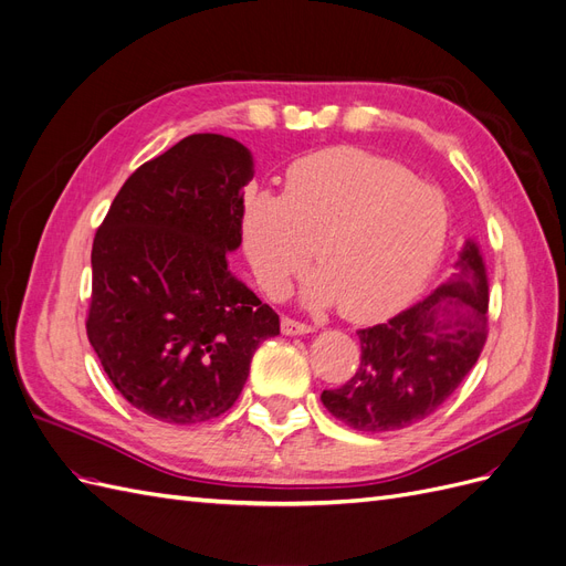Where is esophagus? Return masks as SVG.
Here are the masks:
<instances>
[{
  "mask_svg": "<svg viewBox=\"0 0 566 566\" xmlns=\"http://www.w3.org/2000/svg\"><path fill=\"white\" fill-rule=\"evenodd\" d=\"M313 332V326L298 322V319H291V317H282V334L284 336H303Z\"/></svg>",
  "mask_w": 566,
  "mask_h": 566,
  "instance_id": "obj_1",
  "label": "esophagus"
}]
</instances>
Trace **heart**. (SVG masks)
Listing matches in <instances>:
<instances>
[{"label": "heart", "mask_w": 566, "mask_h": 566, "mask_svg": "<svg viewBox=\"0 0 566 566\" xmlns=\"http://www.w3.org/2000/svg\"><path fill=\"white\" fill-rule=\"evenodd\" d=\"M449 230L444 195L418 184L388 157L326 148L291 161L286 192L244 195L242 240L251 270L270 294L303 282L313 307H340L350 319H378L411 301L440 261Z\"/></svg>", "instance_id": "heart-1"}]
</instances>
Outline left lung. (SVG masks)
I'll return each mask as SVG.
<instances>
[{"instance_id": "left-lung-1", "label": "left lung", "mask_w": 566, "mask_h": 566, "mask_svg": "<svg viewBox=\"0 0 566 566\" xmlns=\"http://www.w3.org/2000/svg\"><path fill=\"white\" fill-rule=\"evenodd\" d=\"M459 275L388 319L359 329L361 359L322 405L359 432L413 426L440 409L475 367L486 343L489 282L482 253L465 242Z\"/></svg>"}]
</instances>
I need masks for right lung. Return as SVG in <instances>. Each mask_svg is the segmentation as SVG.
Masks as SVG:
<instances>
[{
  "instance_id": "right-lung-1",
  "label": "right lung",
  "mask_w": 566,
  "mask_h": 566,
  "mask_svg": "<svg viewBox=\"0 0 566 566\" xmlns=\"http://www.w3.org/2000/svg\"><path fill=\"white\" fill-rule=\"evenodd\" d=\"M251 153L192 134L138 167L91 249L88 343L122 397L157 421L226 413L280 315L228 270L242 244Z\"/></svg>"
}]
</instances>
